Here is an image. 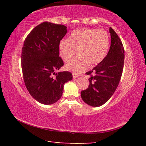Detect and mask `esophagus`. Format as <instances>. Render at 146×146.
<instances>
[{
  "label": "esophagus",
  "instance_id": "esophagus-1",
  "mask_svg": "<svg viewBox=\"0 0 146 146\" xmlns=\"http://www.w3.org/2000/svg\"><path fill=\"white\" fill-rule=\"evenodd\" d=\"M78 76L77 75H76V74H75V73L73 74V78L74 79L78 78Z\"/></svg>",
  "mask_w": 146,
  "mask_h": 146
}]
</instances>
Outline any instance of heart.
Here are the masks:
<instances>
[{"instance_id":"b5f03b06","label":"heart","mask_w":146,"mask_h":146,"mask_svg":"<svg viewBox=\"0 0 146 146\" xmlns=\"http://www.w3.org/2000/svg\"><path fill=\"white\" fill-rule=\"evenodd\" d=\"M110 44V36L104 31L97 29H81L73 31L69 39H63L59 44L61 58L67 62L78 50V57L66 64V70L76 75L82 73L91 66L97 65L107 55Z\"/></svg>"}]
</instances>
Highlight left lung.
I'll use <instances>...</instances> for the list:
<instances>
[{
    "label": "left lung",
    "instance_id": "left-lung-1",
    "mask_svg": "<svg viewBox=\"0 0 146 146\" xmlns=\"http://www.w3.org/2000/svg\"><path fill=\"white\" fill-rule=\"evenodd\" d=\"M111 46L104 59L86 73L90 75L88 89L81 91L84 102L93 107H99L109 100L115 93L122 76L124 62V49L122 42L110 28Z\"/></svg>",
    "mask_w": 146,
    "mask_h": 146
}]
</instances>
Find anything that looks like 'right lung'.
<instances>
[{
    "instance_id": "add662e5",
    "label": "right lung",
    "mask_w": 146,
    "mask_h": 146,
    "mask_svg": "<svg viewBox=\"0 0 146 146\" xmlns=\"http://www.w3.org/2000/svg\"><path fill=\"white\" fill-rule=\"evenodd\" d=\"M67 27L49 22L36 26L27 36L22 49L21 66L26 87L35 100L50 105L60 99L66 82L73 75L56 71L64 66L59 44Z\"/></svg>"
}]
</instances>
